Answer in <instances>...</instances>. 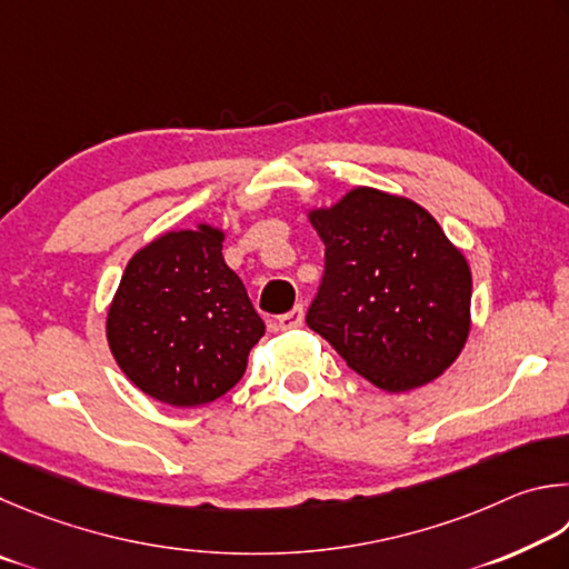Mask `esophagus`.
<instances>
[{
    "label": "esophagus",
    "mask_w": 569,
    "mask_h": 569,
    "mask_svg": "<svg viewBox=\"0 0 569 569\" xmlns=\"http://www.w3.org/2000/svg\"><path fill=\"white\" fill-rule=\"evenodd\" d=\"M302 322H305V310H302V305H297L295 310L279 317L277 327H279V330H295V327H300Z\"/></svg>",
    "instance_id": "1"
}]
</instances>
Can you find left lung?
Masks as SVG:
<instances>
[{
	"label": "left lung",
	"mask_w": 569,
	"mask_h": 569,
	"mask_svg": "<svg viewBox=\"0 0 569 569\" xmlns=\"http://www.w3.org/2000/svg\"><path fill=\"white\" fill-rule=\"evenodd\" d=\"M310 222L325 242L310 330L385 392L440 377L470 335L472 274L437 219L407 197L355 187Z\"/></svg>",
	"instance_id": "left-lung-1"
}]
</instances>
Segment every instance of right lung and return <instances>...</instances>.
<instances>
[{
    "label": "right lung",
    "mask_w": 569,
    "mask_h": 569,
    "mask_svg": "<svg viewBox=\"0 0 569 569\" xmlns=\"http://www.w3.org/2000/svg\"><path fill=\"white\" fill-rule=\"evenodd\" d=\"M209 224L152 239L129 259L107 312V342L129 382L172 407L232 390L264 335L247 290Z\"/></svg>",
    "instance_id": "1"
}]
</instances>
